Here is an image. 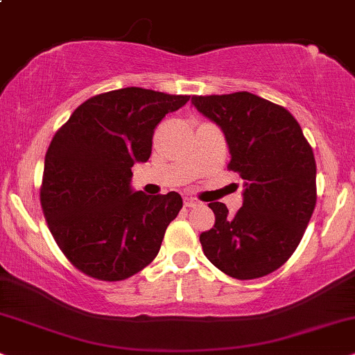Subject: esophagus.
I'll list each match as a JSON object with an SVG mask.
<instances>
[{
	"instance_id": "1",
	"label": "esophagus",
	"mask_w": 355,
	"mask_h": 355,
	"mask_svg": "<svg viewBox=\"0 0 355 355\" xmlns=\"http://www.w3.org/2000/svg\"><path fill=\"white\" fill-rule=\"evenodd\" d=\"M183 203H185V206H188V208H195V206H200L201 203L196 198H193V196H185L183 198Z\"/></svg>"
}]
</instances>
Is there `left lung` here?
<instances>
[{"mask_svg": "<svg viewBox=\"0 0 355 355\" xmlns=\"http://www.w3.org/2000/svg\"><path fill=\"white\" fill-rule=\"evenodd\" d=\"M200 113L223 129L227 170L244 180V203L231 216L214 201V226L200 234L214 267L237 280L275 272L291 257L316 206V162L288 110L248 92L191 96Z\"/></svg>", "mask_w": 355, "mask_h": 355, "instance_id": "obj_1", "label": "left lung"}]
</instances>
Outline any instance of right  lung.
<instances>
[{
  "instance_id": "1",
  "label": "right lung",
  "mask_w": 355,
  "mask_h": 355,
  "mask_svg": "<svg viewBox=\"0 0 355 355\" xmlns=\"http://www.w3.org/2000/svg\"><path fill=\"white\" fill-rule=\"evenodd\" d=\"M190 100L121 88L82 103L53 136L40 206L53 239L85 275L119 282L149 266L183 201L177 191L131 190L134 162H147L165 114Z\"/></svg>"
}]
</instances>
